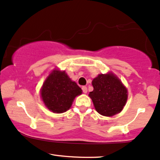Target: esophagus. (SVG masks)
Returning a JSON list of instances; mask_svg holds the SVG:
<instances>
[{
  "label": "esophagus",
  "mask_w": 160,
  "mask_h": 160,
  "mask_svg": "<svg viewBox=\"0 0 160 160\" xmlns=\"http://www.w3.org/2000/svg\"><path fill=\"white\" fill-rule=\"evenodd\" d=\"M82 91H83L84 93H87V92H88V88H87L86 86L82 87Z\"/></svg>",
  "instance_id": "34e87169"
}]
</instances>
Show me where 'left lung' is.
<instances>
[{
    "mask_svg": "<svg viewBox=\"0 0 160 160\" xmlns=\"http://www.w3.org/2000/svg\"><path fill=\"white\" fill-rule=\"evenodd\" d=\"M93 90L89 96L96 111L104 116L120 113L128 99V90L112 72L99 74L92 82Z\"/></svg>",
    "mask_w": 160,
    "mask_h": 160,
    "instance_id": "obj_1",
    "label": "left lung"
}]
</instances>
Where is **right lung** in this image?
<instances>
[{"mask_svg":"<svg viewBox=\"0 0 160 160\" xmlns=\"http://www.w3.org/2000/svg\"><path fill=\"white\" fill-rule=\"evenodd\" d=\"M82 90L69 78L65 71L54 70L44 81L41 96L45 106L52 113H62L70 109Z\"/></svg>","mask_w":160,"mask_h":160,"instance_id":"add662e5","label":"right lung"}]
</instances>
